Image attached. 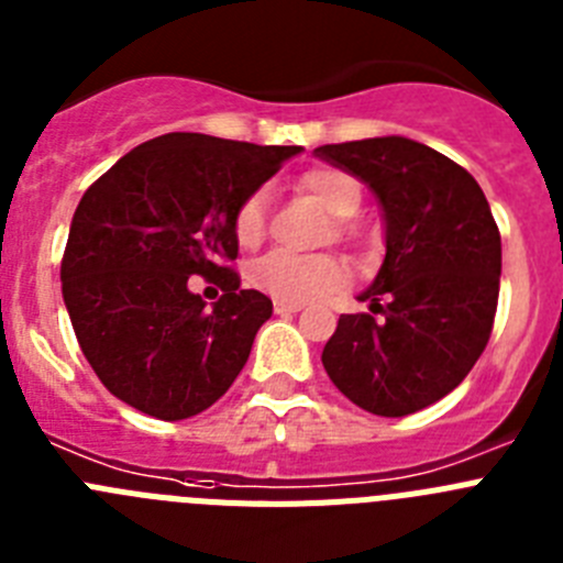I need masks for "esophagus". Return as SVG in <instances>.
<instances>
[{"instance_id": "esophagus-1", "label": "esophagus", "mask_w": 563, "mask_h": 563, "mask_svg": "<svg viewBox=\"0 0 563 563\" xmlns=\"http://www.w3.org/2000/svg\"><path fill=\"white\" fill-rule=\"evenodd\" d=\"M273 310H276V316H292V312L305 310V305H298V301H282V298H276V301H273Z\"/></svg>"}]
</instances>
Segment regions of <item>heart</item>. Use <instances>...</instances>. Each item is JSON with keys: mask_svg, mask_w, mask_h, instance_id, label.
<instances>
[{"mask_svg": "<svg viewBox=\"0 0 563 563\" xmlns=\"http://www.w3.org/2000/svg\"><path fill=\"white\" fill-rule=\"evenodd\" d=\"M305 188L335 220L355 217L363 200L361 183L338 168H316L305 177ZM267 202H271L267 188H256L236 208L233 228H236V239L242 245H258L265 236ZM251 282L262 292H271L273 298L305 305V301H316V298H324L350 285V267L343 258L324 256V253L301 256V253L290 251H271L253 265Z\"/></svg>", "mask_w": 563, "mask_h": 563, "instance_id": "heart-1", "label": "heart"}]
</instances>
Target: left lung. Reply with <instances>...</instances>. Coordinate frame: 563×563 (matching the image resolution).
Masks as SVG:
<instances>
[{"label": "left lung", "instance_id": "obj_1", "mask_svg": "<svg viewBox=\"0 0 563 563\" xmlns=\"http://www.w3.org/2000/svg\"><path fill=\"white\" fill-rule=\"evenodd\" d=\"M312 154L369 186L386 228L380 271L357 296L383 318H338L321 363L363 411L415 415L465 380L494 330L501 276L494 213L465 168L400 134Z\"/></svg>", "mask_w": 563, "mask_h": 563}]
</instances>
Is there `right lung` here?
I'll list each match as a JSON object with an SVG mask.
<instances>
[{
    "mask_svg": "<svg viewBox=\"0 0 563 563\" xmlns=\"http://www.w3.org/2000/svg\"><path fill=\"white\" fill-rule=\"evenodd\" d=\"M298 152L168 132L87 188L69 225L62 292L84 357L118 400L174 422L231 389L273 301L239 290L220 262L239 253L236 208ZM188 275H220L227 296L206 311Z\"/></svg>",
    "mask_w": 563,
    "mask_h": 563,
    "instance_id": "1",
    "label": "right lung"
}]
</instances>
